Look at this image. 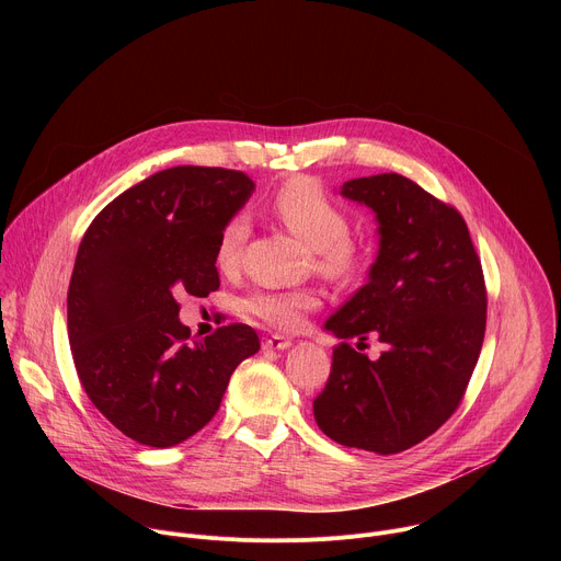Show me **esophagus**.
Instances as JSON below:
<instances>
[{
  "label": "esophagus",
  "mask_w": 561,
  "mask_h": 561,
  "mask_svg": "<svg viewBox=\"0 0 561 561\" xmlns=\"http://www.w3.org/2000/svg\"><path fill=\"white\" fill-rule=\"evenodd\" d=\"M293 346V342L288 340V337H284V335H268L264 342H262V348L264 351H286V348H290Z\"/></svg>",
  "instance_id": "obj_1"
}]
</instances>
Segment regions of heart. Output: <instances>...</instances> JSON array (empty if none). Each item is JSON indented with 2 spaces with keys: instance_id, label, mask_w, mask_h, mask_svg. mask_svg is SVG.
Segmentation results:
<instances>
[{
  "instance_id": "heart-1",
  "label": "heart",
  "mask_w": 561,
  "mask_h": 561,
  "mask_svg": "<svg viewBox=\"0 0 561 561\" xmlns=\"http://www.w3.org/2000/svg\"><path fill=\"white\" fill-rule=\"evenodd\" d=\"M273 217L314 255V266L331 279H348L364 264V251L348 237V215L314 180L293 178L271 199ZM251 224L247 215L230 217L215 244V264L232 271L239 264ZM319 297L312 290H260L244 299L247 314L273 329H297L304 312L314 310Z\"/></svg>"
}]
</instances>
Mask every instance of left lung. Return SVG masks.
<instances>
[{"label": "left lung", "instance_id": "8db88e82", "mask_svg": "<svg viewBox=\"0 0 561 561\" xmlns=\"http://www.w3.org/2000/svg\"><path fill=\"white\" fill-rule=\"evenodd\" d=\"M340 195L375 213L379 251L368 282L327 319L342 344L312 413L333 442L390 455L459 407L484 342L486 286L463 217L415 182L381 173ZM368 334L387 344L377 360L347 344Z\"/></svg>", "mask_w": 561, "mask_h": 561}]
</instances>
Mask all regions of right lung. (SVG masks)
I'll return each mask as SVG.
<instances>
[{
    "label": "right lung",
    "mask_w": 561,
    "mask_h": 561,
    "mask_svg": "<svg viewBox=\"0 0 561 561\" xmlns=\"http://www.w3.org/2000/svg\"><path fill=\"white\" fill-rule=\"evenodd\" d=\"M253 191L237 171H159L115 197L79 244L68 286L75 368L95 409L139 444L169 448L202 431L232 370L260 351L247 324L191 342L175 299L219 288L217 234Z\"/></svg>",
    "instance_id": "obj_1"
}]
</instances>
